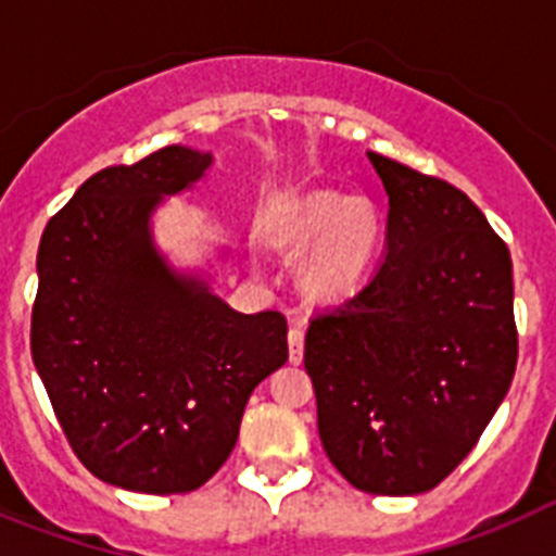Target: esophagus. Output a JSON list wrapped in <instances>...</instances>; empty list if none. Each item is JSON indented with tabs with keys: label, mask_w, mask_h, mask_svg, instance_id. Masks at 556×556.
<instances>
[{
	"label": "esophagus",
	"mask_w": 556,
	"mask_h": 556,
	"mask_svg": "<svg viewBox=\"0 0 556 556\" xmlns=\"http://www.w3.org/2000/svg\"><path fill=\"white\" fill-rule=\"evenodd\" d=\"M289 362L301 365L303 362V328L294 326L289 328Z\"/></svg>",
	"instance_id": "esophagus-1"
}]
</instances>
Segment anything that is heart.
I'll use <instances>...</instances> for the list:
<instances>
[{
  "label": "heart",
  "instance_id": "obj_1",
  "mask_svg": "<svg viewBox=\"0 0 556 556\" xmlns=\"http://www.w3.org/2000/svg\"><path fill=\"white\" fill-rule=\"evenodd\" d=\"M381 242V217L365 198L345 191L314 189L294 200L273 230L283 253L312 250L303 287L314 301L337 303L353 294L365 278Z\"/></svg>",
  "mask_w": 556,
  "mask_h": 556
}]
</instances>
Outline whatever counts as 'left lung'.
Returning a JSON list of instances; mask_svg holds the SVG:
<instances>
[{
    "instance_id": "left-lung-1",
    "label": "left lung",
    "mask_w": 556,
    "mask_h": 556,
    "mask_svg": "<svg viewBox=\"0 0 556 556\" xmlns=\"http://www.w3.org/2000/svg\"><path fill=\"white\" fill-rule=\"evenodd\" d=\"M384 258L314 317L303 365L333 468L372 495L437 488L479 443L518 362L513 258L465 191L378 152Z\"/></svg>"
}]
</instances>
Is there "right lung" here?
Returning <instances> with one entry per match:
<instances>
[{"instance_id": "obj_1", "label": "right lung", "mask_w": 556, "mask_h": 556, "mask_svg": "<svg viewBox=\"0 0 556 556\" xmlns=\"http://www.w3.org/2000/svg\"><path fill=\"white\" fill-rule=\"evenodd\" d=\"M211 164L172 144L108 166L38 244L36 370L77 459L132 493L203 488L233 451L250 392L289 358L281 312H236L155 244L152 214Z\"/></svg>"}]
</instances>
